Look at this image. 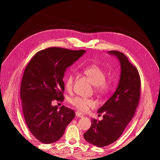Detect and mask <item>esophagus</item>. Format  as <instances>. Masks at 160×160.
Instances as JSON below:
<instances>
[{
	"label": "esophagus",
	"instance_id": "1",
	"mask_svg": "<svg viewBox=\"0 0 160 160\" xmlns=\"http://www.w3.org/2000/svg\"><path fill=\"white\" fill-rule=\"evenodd\" d=\"M75 115H76L77 117H79V118H83V115L81 113H80L79 111H76Z\"/></svg>",
	"mask_w": 160,
	"mask_h": 160
}]
</instances>
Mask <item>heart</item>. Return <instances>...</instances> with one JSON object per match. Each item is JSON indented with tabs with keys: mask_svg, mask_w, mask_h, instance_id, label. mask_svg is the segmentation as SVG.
<instances>
[{
	"mask_svg": "<svg viewBox=\"0 0 160 160\" xmlns=\"http://www.w3.org/2000/svg\"><path fill=\"white\" fill-rule=\"evenodd\" d=\"M84 72L91 80L92 83L95 85V89L99 93H107L111 89L113 82L111 79H106L105 71L100 67L92 65L84 68ZM75 79V75L70 72L65 79V86L67 90L72 88ZM71 104L81 112H85L90 108L93 107L95 102L91 99L76 96L70 100Z\"/></svg>",
	"mask_w": 160,
	"mask_h": 160,
	"instance_id": "obj_1",
	"label": "heart"
}]
</instances>
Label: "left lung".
<instances>
[{
    "mask_svg": "<svg viewBox=\"0 0 160 160\" xmlns=\"http://www.w3.org/2000/svg\"><path fill=\"white\" fill-rule=\"evenodd\" d=\"M118 58L121 64L119 84L114 93L98 112L103 113L101 121L91 119V126L83 134L88 142L103 148L115 142L122 135L132 119L139 105L141 80L136 67L123 52L109 51Z\"/></svg>",
    "mask_w": 160,
    "mask_h": 160,
    "instance_id": "1",
    "label": "left lung"
}]
</instances>
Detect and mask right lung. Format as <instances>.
I'll use <instances>...</instances> for the list:
<instances>
[{
  "label": "right lung",
  "mask_w": 160,
  "mask_h": 160,
  "mask_svg": "<svg viewBox=\"0 0 160 160\" xmlns=\"http://www.w3.org/2000/svg\"><path fill=\"white\" fill-rule=\"evenodd\" d=\"M85 52L47 48L37 52L26 67L20 91L22 113L28 129L41 143L58 141L75 117L72 109L62 105L59 110L52 102L64 100L62 78L66 69Z\"/></svg>",
  "instance_id": "obj_1"
}]
</instances>
